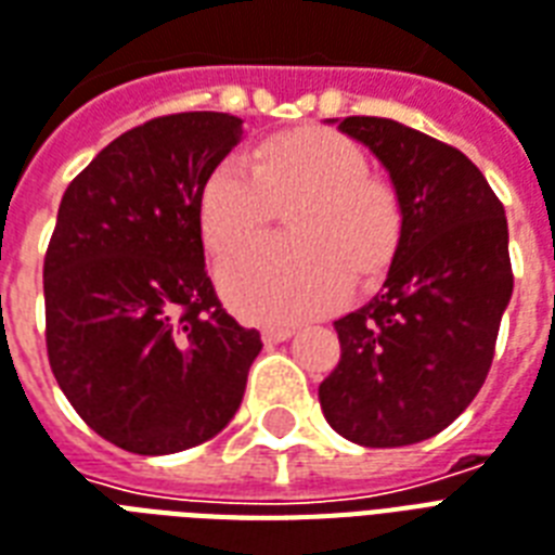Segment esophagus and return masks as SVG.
I'll return each instance as SVG.
<instances>
[{
  "label": "esophagus",
  "mask_w": 555,
  "mask_h": 555,
  "mask_svg": "<svg viewBox=\"0 0 555 555\" xmlns=\"http://www.w3.org/2000/svg\"><path fill=\"white\" fill-rule=\"evenodd\" d=\"M261 337H264V344L268 346L285 344L287 337H294V328H287V325H270V328L261 332Z\"/></svg>",
  "instance_id": "1"
}]
</instances>
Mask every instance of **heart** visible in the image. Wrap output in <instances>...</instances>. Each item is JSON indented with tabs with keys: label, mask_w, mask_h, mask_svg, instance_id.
<instances>
[{
	"label": "heart",
	"mask_w": 555,
	"mask_h": 555,
	"mask_svg": "<svg viewBox=\"0 0 555 555\" xmlns=\"http://www.w3.org/2000/svg\"><path fill=\"white\" fill-rule=\"evenodd\" d=\"M352 139L302 127L261 142L256 165L227 156L201 194V227L215 253L253 238L294 203L296 238H261L221 261L218 282L241 317L294 323L337 306L352 287V268L375 270L399 241V206Z\"/></svg>",
	"instance_id": "1"
}]
</instances>
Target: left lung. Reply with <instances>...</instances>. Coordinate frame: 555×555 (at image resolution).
<instances>
[{
    "instance_id": "obj_1",
    "label": "left lung",
    "mask_w": 555,
    "mask_h": 555,
    "mask_svg": "<svg viewBox=\"0 0 555 555\" xmlns=\"http://www.w3.org/2000/svg\"><path fill=\"white\" fill-rule=\"evenodd\" d=\"M328 125L384 165L401 227L384 287L334 323L340 363L320 408L349 442L413 446L446 430L489 375L513 296L506 215L463 151L392 118Z\"/></svg>"
}]
</instances>
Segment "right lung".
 Instances as JSON below:
<instances>
[{"instance_id":"obj_1","label":"right lung","mask_w":555,"mask_h":555,"mask_svg":"<svg viewBox=\"0 0 555 555\" xmlns=\"http://www.w3.org/2000/svg\"><path fill=\"white\" fill-rule=\"evenodd\" d=\"M244 139L230 113H177L113 139L63 194L42 264L63 396L130 454H177L235 416L261 334L206 276L203 185Z\"/></svg>"}]
</instances>
